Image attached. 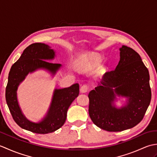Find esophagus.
Wrapping results in <instances>:
<instances>
[{"label": "esophagus", "mask_w": 157, "mask_h": 157, "mask_svg": "<svg viewBox=\"0 0 157 157\" xmlns=\"http://www.w3.org/2000/svg\"><path fill=\"white\" fill-rule=\"evenodd\" d=\"M89 90V86L87 84H84L83 85L82 87H81V89H80V92L82 93H85L86 92H88Z\"/></svg>", "instance_id": "1"}]
</instances>
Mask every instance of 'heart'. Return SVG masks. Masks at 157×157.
<instances>
[{"instance_id": "1", "label": "heart", "mask_w": 157, "mask_h": 157, "mask_svg": "<svg viewBox=\"0 0 157 157\" xmlns=\"http://www.w3.org/2000/svg\"><path fill=\"white\" fill-rule=\"evenodd\" d=\"M99 63H100V61L98 58H94L93 59L92 61H90V66L92 67H98L99 65Z\"/></svg>"}]
</instances>
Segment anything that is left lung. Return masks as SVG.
<instances>
[{
	"instance_id": "1",
	"label": "left lung",
	"mask_w": 157,
	"mask_h": 157,
	"mask_svg": "<svg viewBox=\"0 0 157 157\" xmlns=\"http://www.w3.org/2000/svg\"><path fill=\"white\" fill-rule=\"evenodd\" d=\"M120 60L106 73L101 84L90 92L89 115L94 124L108 132H121L140 122L151 100L150 75L140 56L132 48H120ZM128 98L120 109L113 105L116 96Z\"/></svg>"
}]
</instances>
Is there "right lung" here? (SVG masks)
Here are the masks:
<instances>
[{"label": "right lung", "mask_w": 157, "mask_h": 157, "mask_svg": "<svg viewBox=\"0 0 157 157\" xmlns=\"http://www.w3.org/2000/svg\"><path fill=\"white\" fill-rule=\"evenodd\" d=\"M55 56V51L48 45L34 43L23 51L20 58L12 65L9 73L5 98L11 114L19 127L36 134H48L61 128L65 122L69 106L79 95L78 84L68 88L55 89L47 114L40 122H32L23 115L17 98L19 84L29 73L38 69H47L55 75L61 65L46 61L53 59Z\"/></svg>", "instance_id": "right-lung-1"}]
</instances>
